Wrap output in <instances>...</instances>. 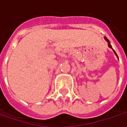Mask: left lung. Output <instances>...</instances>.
I'll return each mask as SVG.
<instances>
[{
  "instance_id": "obj_1",
  "label": "left lung",
  "mask_w": 127,
  "mask_h": 127,
  "mask_svg": "<svg viewBox=\"0 0 127 127\" xmlns=\"http://www.w3.org/2000/svg\"><path fill=\"white\" fill-rule=\"evenodd\" d=\"M105 39H106V40H107V42H108V46H109L110 48H111V49H112V46L110 45V41L108 40V39H107V38H106V37H105ZM113 51H114V52H115V54H116V56H117V54H116V52H115V50H113Z\"/></svg>"
}]
</instances>
